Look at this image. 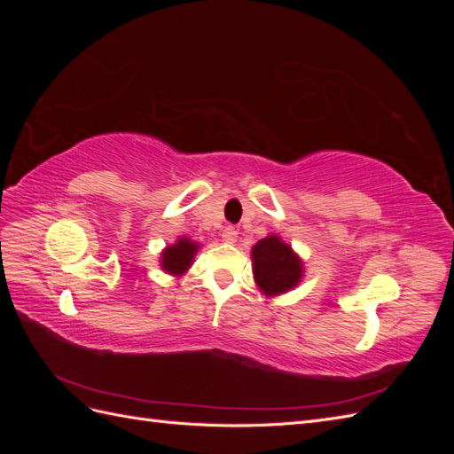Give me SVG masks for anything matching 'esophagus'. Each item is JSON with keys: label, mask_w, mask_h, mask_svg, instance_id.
I'll return each mask as SVG.
<instances>
[{"label": "esophagus", "mask_w": 454, "mask_h": 454, "mask_svg": "<svg viewBox=\"0 0 454 454\" xmlns=\"http://www.w3.org/2000/svg\"><path fill=\"white\" fill-rule=\"evenodd\" d=\"M222 239H223V242H227V244H235L237 242V239H239V231L232 227V225H227L223 231H222Z\"/></svg>", "instance_id": "1"}]
</instances>
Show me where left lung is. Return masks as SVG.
Returning <instances> with one entry per match:
<instances>
[{
	"label": "left lung",
	"instance_id": "8db88e82",
	"mask_svg": "<svg viewBox=\"0 0 454 454\" xmlns=\"http://www.w3.org/2000/svg\"><path fill=\"white\" fill-rule=\"evenodd\" d=\"M252 261L255 284L269 297L294 290L303 278V261L277 235L261 239L254 246Z\"/></svg>",
	"mask_w": 454,
	"mask_h": 454
}]
</instances>
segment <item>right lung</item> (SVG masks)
Segmentation results:
<instances>
[{"label": "right lung", "mask_w": 454, "mask_h": 454, "mask_svg": "<svg viewBox=\"0 0 454 454\" xmlns=\"http://www.w3.org/2000/svg\"><path fill=\"white\" fill-rule=\"evenodd\" d=\"M199 250V244L189 239H177L176 244L164 248L160 254V267L174 277H182V274L193 265V257Z\"/></svg>", "instance_id": "add662e5"}]
</instances>
